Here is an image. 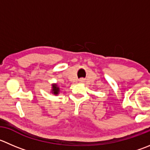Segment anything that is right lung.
<instances>
[{
    "label": "right lung",
    "instance_id": "obj_1",
    "mask_svg": "<svg viewBox=\"0 0 150 150\" xmlns=\"http://www.w3.org/2000/svg\"><path fill=\"white\" fill-rule=\"evenodd\" d=\"M59 91V88H58L57 85H53V93L54 94H58Z\"/></svg>",
    "mask_w": 150,
    "mask_h": 150
}]
</instances>
